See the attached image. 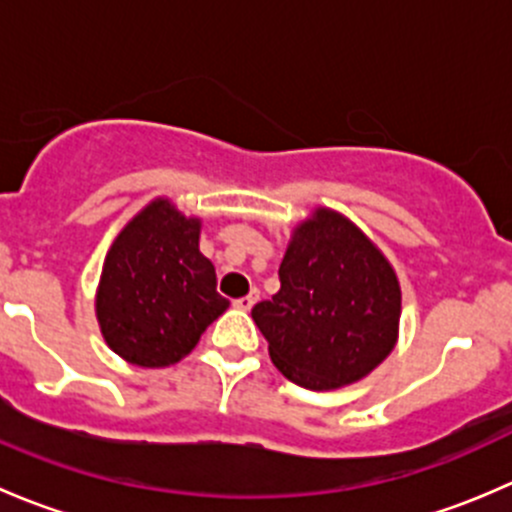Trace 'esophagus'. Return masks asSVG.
I'll return each mask as SVG.
<instances>
[{"instance_id": "34e87169", "label": "esophagus", "mask_w": 512, "mask_h": 512, "mask_svg": "<svg viewBox=\"0 0 512 512\" xmlns=\"http://www.w3.org/2000/svg\"><path fill=\"white\" fill-rule=\"evenodd\" d=\"M257 299H260V292H257V289H252V292H250V294H245V297L235 299V307H237V309H242V312H250V309L255 307Z\"/></svg>"}]
</instances>
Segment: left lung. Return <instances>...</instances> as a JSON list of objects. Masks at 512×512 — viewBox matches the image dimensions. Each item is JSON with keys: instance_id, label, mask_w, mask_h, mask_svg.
Segmentation results:
<instances>
[{"instance_id": "left-lung-1", "label": "left lung", "mask_w": 512, "mask_h": 512, "mask_svg": "<svg viewBox=\"0 0 512 512\" xmlns=\"http://www.w3.org/2000/svg\"><path fill=\"white\" fill-rule=\"evenodd\" d=\"M280 292L252 307L270 359L312 391L369 376L399 342L401 285L384 252L332 208L292 230Z\"/></svg>"}]
</instances>
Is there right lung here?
<instances>
[{
  "instance_id": "obj_1",
  "label": "right lung",
  "mask_w": 512,
  "mask_h": 512,
  "mask_svg": "<svg viewBox=\"0 0 512 512\" xmlns=\"http://www.w3.org/2000/svg\"><path fill=\"white\" fill-rule=\"evenodd\" d=\"M200 218L156 198L128 220L103 260L96 319L103 339L128 364H178L230 307L215 267L200 252Z\"/></svg>"
}]
</instances>
